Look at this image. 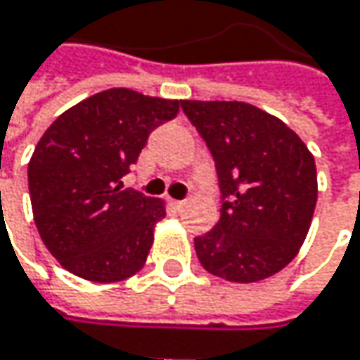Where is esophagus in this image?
Wrapping results in <instances>:
<instances>
[{
	"instance_id": "34e87169",
	"label": "esophagus",
	"mask_w": 360,
	"mask_h": 360,
	"mask_svg": "<svg viewBox=\"0 0 360 360\" xmlns=\"http://www.w3.org/2000/svg\"><path fill=\"white\" fill-rule=\"evenodd\" d=\"M171 204H173V208H175L177 212H181V210H183V208L187 206V202H185V200H173Z\"/></svg>"
}]
</instances>
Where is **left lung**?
<instances>
[{"instance_id": "left-lung-1", "label": "left lung", "mask_w": 360, "mask_h": 360, "mask_svg": "<svg viewBox=\"0 0 360 360\" xmlns=\"http://www.w3.org/2000/svg\"><path fill=\"white\" fill-rule=\"evenodd\" d=\"M181 108L212 152L223 193L217 227L193 240L202 266L233 283L279 273L311 229V150L283 120L246 102L183 100Z\"/></svg>"}]
</instances>
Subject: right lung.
Here are the masks:
<instances>
[{
    "label": "right lung",
    "mask_w": 360,
    "mask_h": 360,
    "mask_svg": "<svg viewBox=\"0 0 360 360\" xmlns=\"http://www.w3.org/2000/svg\"><path fill=\"white\" fill-rule=\"evenodd\" d=\"M179 104L114 87L62 112L41 135L29 160L33 219L45 248L72 275L114 283L143 269L167 204L120 179Z\"/></svg>",
    "instance_id": "1"
}]
</instances>
